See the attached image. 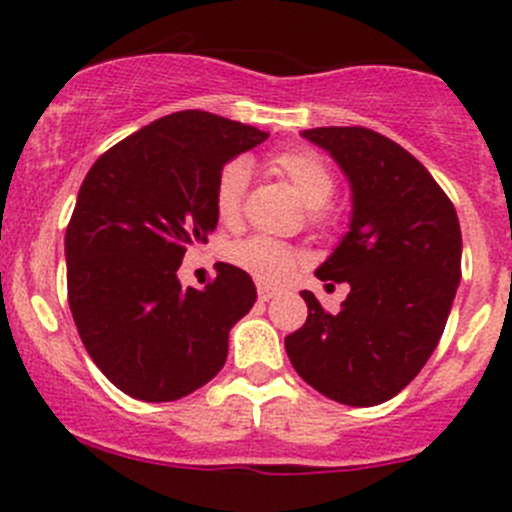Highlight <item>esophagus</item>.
Returning <instances> with one entry per match:
<instances>
[{
	"instance_id": "esophagus-1",
	"label": "esophagus",
	"mask_w": 512,
	"mask_h": 512,
	"mask_svg": "<svg viewBox=\"0 0 512 512\" xmlns=\"http://www.w3.org/2000/svg\"><path fill=\"white\" fill-rule=\"evenodd\" d=\"M277 294H280V289L277 287H270V285L257 287V297H260V302H270V299L277 297Z\"/></svg>"
}]
</instances>
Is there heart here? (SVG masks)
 <instances>
[{"instance_id":"heart-1","label":"heart","mask_w":512,"mask_h":512,"mask_svg":"<svg viewBox=\"0 0 512 512\" xmlns=\"http://www.w3.org/2000/svg\"><path fill=\"white\" fill-rule=\"evenodd\" d=\"M272 168L280 170L282 175L292 183V188L297 190L299 198L304 200V205L309 208H322L329 203V198L334 195V175L327 168L322 158L312 151H285L277 153L272 158ZM247 178H250V170H247L245 160H230L223 170L215 178V190H213V203L215 213L223 220L225 225L237 223L242 213V198H245ZM227 260L232 265H237L240 270L250 272L252 277H257L260 282H277L287 280L299 265V252L292 245L280 240H272V237L255 235L245 237V240L235 242V245L227 247Z\"/></svg>"}]
</instances>
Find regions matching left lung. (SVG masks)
<instances>
[{"label": "left lung", "instance_id": "left-lung-1", "mask_svg": "<svg viewBox=\"0 0 512 512\" xmlns=\"http://www.w3.org/2000/svg\"><path fill=\"white\" fill-rule=\"evenodd\" d=\"M334 158L352 188L347 235L314 275L347 282L337 314L304 289L307 322L285 349L294 371L327 399L376 406L416 379L441 339L461 282L456 208L409 151L361 126L302 131Z\"/></svg>", "mask_w": 512, "mask_h": 512}]
</instances>
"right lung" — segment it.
Segmentation results:
<instances>
[{
	"mask_svg": "<svg viewBox=\"0 0 512 512\" xmlns=\"http://www.w3.org/2000/svg\"><path fill=\"white\" fill-rule=\"evenodd\" d=\"M267 136L178 111L91 165L66 227L69 307L86 352L123 394L175 401L223 369L230 329L257 299L252 277L218 262L210 285L183 289L178 267L218 225L220 170Z\"/></svg>",
	"mask_w": 512,
	"mask_h": 512,
	"instance_id": "right-lung-1",
	"label": "right lung"
}]
</instances>
